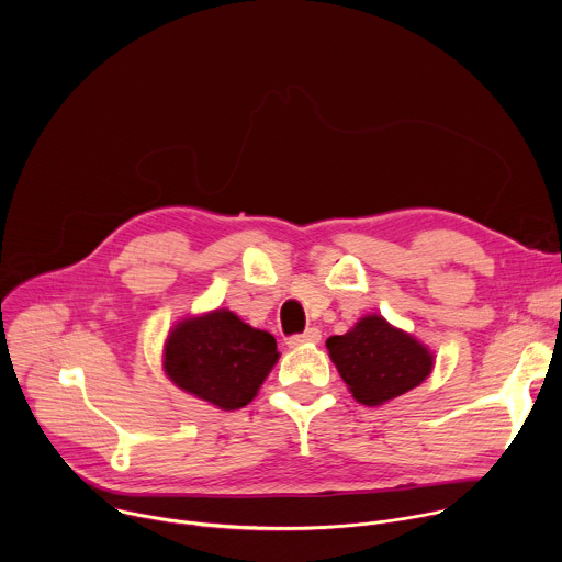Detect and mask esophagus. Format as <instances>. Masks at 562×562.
<instances>
[{"label":"esophagus","instance_id":"esophagus-1","mask_svg":"<svg viewBox=\"0 0 562 562\" xmlns=\"http://www.w3.org/2000/svg\"><path fill=\"white\" fill-rule=\"evenodd\" d=\"M319 338H323V334H319V329L308 327L306 331L291 336V338L286 340V345H289V347H300V345H308V342L315 345V342H319Z\"/></svg>","mask_w":562,"mask_h":562}]
</instances>
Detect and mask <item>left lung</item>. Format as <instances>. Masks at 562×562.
I'll list each match as a JSON object with an SVG mask.
<instances>
[{
  "instance_id": "8db88e82",
  "label": "left lung",
  "mask_w": 562,
  "mask_h": 562,
  "mask_svg": "<svg viewBox=\"0 0 562 562\" xmlns=\"http://www.w3.org/2000/svg\"><path fill=\"white\" fill-rule=\"evenodd\" d=\"M327 349L353 397L367 407L412 391L434 367L427 347L380 315H367L349 334L329 338Z\"/></svg>"
}]
</instances>
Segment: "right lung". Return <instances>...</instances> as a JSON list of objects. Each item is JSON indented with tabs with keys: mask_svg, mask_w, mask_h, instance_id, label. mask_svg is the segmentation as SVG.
I'll use <instances>...</instances> for the list:
<instances>
[{
	"mask_svg": "<svg viewBox=\"0 0 562 562\" xmlns=\"http://www.w3.org/2000/svg\"><path fill=\"white\" fill-rule=\"evenodd\" d=\"M276 338L217 308L180 323L165 349L167 375L220 409L249 405L278 360Z\"/></svg>",
	"mask_w": 562,
	"mask_h": 562,
	"instance_id": "obj_1",
	"label": "right lung"
}]
</instances>
